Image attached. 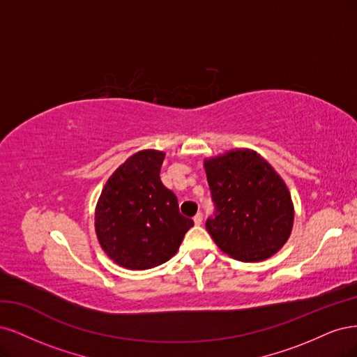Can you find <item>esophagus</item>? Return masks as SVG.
Segmentation results:
<instances>
[{
	"label": "esophagus",
	"mask_w": 357,
	"mask_h": 357,
	"mask_svg": "<svg viewBox=\"0 0 357 357\" xmlns=\"http://www.w3.org/2000/svg\"><path fill=\"white\" fill-rule=\"evenodd\" d=\"M202 222H203V213H197V215H195L194 216V224L195 225H202Z\"/></svg>",
	"instance_id": "34e87169"
}]
</instances>
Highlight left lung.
I'll list each match as a JSON object with an SVG mask.
<instances>
[{
    "label": "left lung",
    "instance_id": "8db88e82",
    "mask_svg": "<svg viewBox=\"0 0 357 357\" xmlns=\"http://www.w3.org/2000/svg\"><path fill=\"white\" fill-rule=\"evenodd\" d=\"M215 216L206 229L224 254L243 262L264 261L287 241L294 203L282 176L254 149L236 148L204 158Z\"/></svg>",
    "mask_w": 357,
    "mask_h": 357
}]
</instances>
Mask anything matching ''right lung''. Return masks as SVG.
Returning a JSON list of instances; mask_svg holds the SVG:
<instances>
[{
	"instance_id": "right-lung-1",
	"label": "right lung",
	"mask_w": 357,
	"mask_h": 357,
	"mask_svg": "<svg viewBox=\"0 0 357 357\" xmlns=\"http://www.w3.org/2000/svg\"><path fill=\"white\" fill-rule=\"evenodd\" d=\"M165 153L142 149L116 169L95 211L103 252L120 267L148 270L174 257L192 220L179 213L176 195L160 181Z\"/></svg>"
}]
</instances>
